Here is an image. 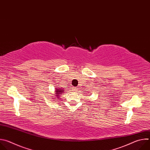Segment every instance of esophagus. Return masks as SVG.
Returning a JSON list of instances; mask_svg holds the SVG:
<instances>
[{
  "instance_id": "esophagus-1",
  "label": "esophagus",
  "mask_w": 150,
  "mask_h": 150,
  "mask_svg": "<svg viewBox=\"0 0 150 150\" xmlns=\"http://www.w3.org/2000/svg\"><path fill=\"white\" fill-rule=\"evenodd\" d=\"M77 88L76 87H74V91H76V90H77Z\"/></svg>"
}]
</instances>
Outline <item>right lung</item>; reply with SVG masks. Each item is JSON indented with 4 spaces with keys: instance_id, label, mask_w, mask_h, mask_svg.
Listing matches in <instances>:
<instances>
[{
    "instance_id": "obj_1",
    "label": "right lung",
    "mask_w": 150,
    "mask_h": 150,
    "mask_svg": "<svg viewBox=\"0 0 150 150\" xmlns=\"http://www.w3.org/2000/svg\"><path fill=\"white\" fill-rule=\"evenodd\" d=\"M56 90H55V93H54L55 94H53V95H54V96L56 97V98H58L60 97V96H61V94L63 93V91H64L63 90H64V89H63L62 88H56ZM57 98H56V99H57ZM58 99H59V98H58Z\"/></svg>"
}]
</instances>
